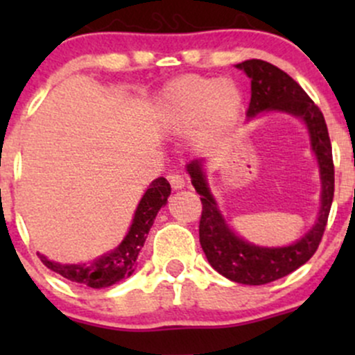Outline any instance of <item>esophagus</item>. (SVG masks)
I'll return each mask as SVG.
<instances>
[{
	"instance_id": "34e87169",
	"label": "esophagus",
	"mask_w": 355,
	"mask_h": 355,
	"mask_svg": "<svg viewBox=\"0 0 355 355\" xmlns=\"http://www.w3.org/2000/svg\"><path fill=\"white\" fill-rule=\"evenodd\" d=\"M168 182H170V185H172L173 190H180V189H183V187H185V177H183V175H180V173L168 175Z\"/></svg>"
}]
</instances>
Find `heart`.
Segmentation results:
<instances>
[{
  "label": "heart",
  "instance_id": "1",
  "mask_svg": "<svg viewBox=\"0 0 355 355\" xmlns=\"http://www.w3.org/2000/svg\"><path fill=\"white\" fill-rule=\"evenodd\" d=\"M242 93L230 80H210L187 75L170 81L158 96L157 112L162 125L187 132L197 125V138L210 141L237 121Z\"/></svg>",
  "mask_w": 355,
  "mask_h": 355
}]
</instances>
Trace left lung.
<instances>
[{"label":"left lung","mask_w":355,"mask_h":355,"mask_svg":"<svg viewBox=\"0 0 355 355\" xmlns=\"http://www.w3.org/2000/svg\"><path fill=\"white\" fill-rule=\"evenodd\" d=\"M250 78L252 96L247 115L255 116L266 110H279L302 118L311 133L312 150L317 155L322 180V205L317 223L299 242L288 247H257L227 227L217 210V203L207 187L202 162L193 160L187 165L195 190L202 195V217L198 225L200 245L210 266L227 279L239 284L263 285L288 275L304 266L315 254L327 225L329 211L334 200V160L327 125L320 108L304 92L297 81L275 64L263 60H247L237 64Z\"/></svg>","instance_id":"1"}]
</instances>
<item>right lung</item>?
I'll use <instances>...</instances> for the list:
<instances>
[{
	"instance_id": "right-lung-1",
	"label": "right lung",
	"mask_w": 355,
	"mask_h": 355,
	"mask_svg": "<svg viewBox=\"0 0 355 355\" xmlns=\"http://www.w3.org/2000/svg\"><path fill=\"white\" fill-rule=\"evenodd\" d=\"M170 191H172L170 190V183L164 177L152 182L150 189L145 191L140 203H138L128 235L121 242V245L116 250H113L112 254L101 257V259L88 263V266L87 263H83V266H61V263L48 260L42 254H38L40 260L50 270L56 272L64 279L92 288H103L120 282L121 279H126V277L135 272L138 254H140L146 235L152 229L158 210L168 200Z\"/></svg>"
}]
</instances>
